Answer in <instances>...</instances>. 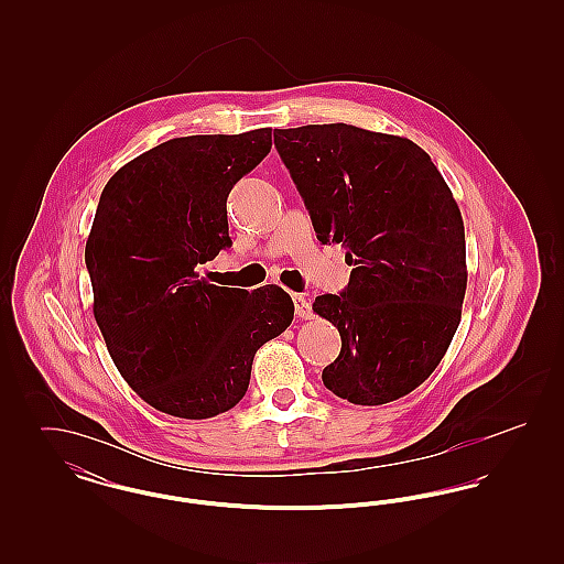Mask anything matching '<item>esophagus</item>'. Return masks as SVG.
Instances as JSON below:
<instances>
[{
  "label": "esophagus",
  "mask_w": 564,
  "mask_h": 564,
  "mask_svg": "<svg viewBox=\"0 0 564 564\" xmlns=\"http://www.w3.org/2000/svg\"><path fill=\"white\" fill-rule=\"evenodd\" d=\"M292 300H294L295 315H297L300 319H311V317H313V306H311V302H308L304 295L294 294L292 295Z\"/></svg>",
  "instance_id": "34e87169"
}]
</instances>
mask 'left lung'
Here are the masks:
<instances>
[{
  "label": "left lung",
  "mask_w": 564,
  "mask_h": 564,
  "mask_svg": "<svg viewBox=\"0 0 564 564\" xmlns=\"http://www.w3.org/2000/svg\"><path fill=\"white\" fill-rule=\"evenodd\" d=\"M274 145L317 239L347 249L349 285L317 295L343 349L323 384L359 405L423 384L453 343L467 288L465 228L430 154L352 124L274 129Z\"/></svg>",
  "instance_id": "obj_1"
}]
</instances>
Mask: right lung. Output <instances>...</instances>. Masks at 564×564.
<instances>
[{
    "instance_id": "add662e5",
    "label": "right lung",
    "mask_w": 564,
    "mask_h": 564,
    "mask_svg": "<svg viewBox=\"0 0 564 564\" xmlns=\"http://www.w3.org/2000/svg\"><path fill=\"white\" fill-rule=\"evenodd\" d=\"M270 145L272 129L169 139L101 192L84 251L95 322L118 372L164 414L200 421L235 408L256 350L294 319L279 285L249 294L196 272L232 245L226 198Z\"/></svg>"
}]
</instances>
